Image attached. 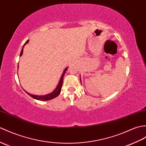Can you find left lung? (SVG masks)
Listing matches in <instances>:
<instances>
[{
  "label": "left lung",
  "instance_id": "1",
  "mask_svg": "<svg viewBox=\"0 0 146 146\" xmlns=\"http://www.w3.org/2000/svg\"><path fill=\"white\" fill-rule=\"evenodd\" d=\"M80 81H81V77H80Z\"/></svg>",
  "mask_w": 146,
  "mask_h": 146
}]
</instances>
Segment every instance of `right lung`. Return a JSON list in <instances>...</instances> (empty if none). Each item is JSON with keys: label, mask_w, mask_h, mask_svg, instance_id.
Listing matches in <instances>:
<instances>
[{"label": "right lung", "mask_w": 146, "mask_h": 146, "mask_svg": "<svg viewBox=\"0 0 146 146\" xmlns=\"http://www.w3.org/2000/svg\"><path fill=\"white\" fill-rule=\"evenodd\" d=\"M29 40H27V42L25 43L24 45H23L22 49L21 50V52H20V56H21L22 55L23 50V47H24V46L26 45L27 43H29ZM68 68V66L66 67V68L64 70L63 72L62 73V76H61V78H60V80L59 81V83H58V85L55 88V89L54 90L52 93H49L48 94H45V95H34V94H32L28 93L25 90H24V91H25V92L27 94H29L30 96H31L33 98H34V99L37 100H40V101H48V100H50L54 99V98L58 96L59 94L61 92V90H62V84H63V77H64V75H65L66 72L67 71ZM18 69H19V65H18Z\"/></svg>", "instance_id": "right-lung-1"}]
</instances>
